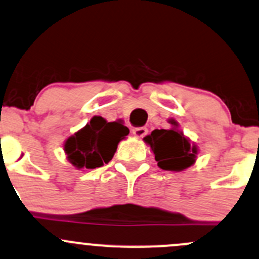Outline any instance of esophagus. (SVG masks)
Here are the masks:
<instances>
[{"label": "esophagus", "instance_id": "esophagus-1", "mask_svg": "<svg viewBox=\"0 0 259 259\" xmlns=\"http://www.w3.org/2000/svg\"><path fill=\"white\" fill-rule=\"evenodd\" d=\"M132 134L134 135L135 138H144L146 134H148V129L146 127H134L132 130Z\"/></svg>", "mask_w": 259, "mask_h": 259}]
</instances>
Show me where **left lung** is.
<instances>
[{
    "label": "left lung",
    "mask_w": 259,
    "mask_h": 259,
    "mask_svg": "<svg viewBox=\"0 0 259 259\" xmlns=\"http://www.w3.org/2000/svg\"><path fill=\"white\" fill-rule=\"evenodd\" d=\"M171 129H155L144 138L154 152L157 166L167 171H184L195 164L198 149L179 129L175 119H168Z\"/></svg>",
    "instance_id": "8db88e82"
}]
</instances>
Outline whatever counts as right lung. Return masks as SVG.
<instances>
[{
  "label": "right lung",
  "instance_id": "obj_1",
  "mask_svg": "<svg viewBox=\"0 0 259 259\" xmlns=\"http://www.w3.org/2000/svg\"><path fill=\"white\" fill-rule=\"evenodd\" d=\"M129 134L121 120L108 122L102 116L91 121L64 141L68 161L75 168H97L113 159L118 144Z\"/></svg>",
  "mask_w": 259,
  "mask_h": 259
}]
</instances>
